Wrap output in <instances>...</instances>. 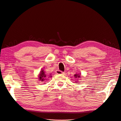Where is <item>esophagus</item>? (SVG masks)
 Wrapping results in <instances>:
<instances>
[{
    "label": "esophagus",
    "instance_id": "34e87169",
    "mask_svg": "<svg viewBox=\"0 0 121 121\" xmlns=\"http://www.w3.org/2000/svg\"><path fill=\"white\" fill-rule=\"evenodd\" d=\"M56 74H59V75H62V74H65V73H64L63 72L61 71L60 70H56Z\"/></svg>",
    "mask_w": 121,
    "mask_h": 121
}]
</instances>
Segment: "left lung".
I'll return each mask as SVG.
<instances>
[{"instance_id": "1", "label": "left lung", "mask_w": 121, "mask_h": 121, "mask_svg": "<svg viewBox=\"0 0 121 121\" xmlns=\"http://www.w3.org/2000/svg\"><path fill=\"white\" fill-rule=\"evenodd\" d=\"M74 77H75V78H79V77H80L79 74H75L74 75Z\"/></svg>"}]
</instances>
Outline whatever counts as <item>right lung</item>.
Listing matches in <instances>:
<instances>
[{
	"label": "right lung",
	"instance_id": "right-lung-1",
	"mask_svg": "<svg viewBox=\"0 0 121 121\" xmlns=\"http://www.w3.org/2000/svg\"><path fill=\"white\" fill-rule=\"evenodd\" d=\"M38 76H39V80H40V81H41L42 82L44 81V80L46 79V78H47L46 74H45L43 70H41V71H40ZM50 77H51V76H50Z\"/></svg>",
	"mask_w": 121,
	"mask_h": 121
}]
</instances>
